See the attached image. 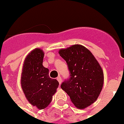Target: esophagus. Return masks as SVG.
<instances>
[{"instance_id": "obj_1", "label": "esophagus", "mask_w": 124, "mask_h": 124, "mask_svg": "<svg viewBox=\"0 0 124 124\" xmlns=\"http://www.w3.org/2000/svg\"><path fill=\"white\" fill-rule=\"evenodd\" d=\"M57 81H58L59 84H60V85H61V83H62V78H61L60 77H58V78H57Z\"/></svg>"}]
</instances>
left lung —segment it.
<instances>
[{"label":"left lung","instance_id":"obj_1","mask_svg":"<svg viewBox=\"0 0 124 124\" xmlns=\"http://www.w3.org/2000/svg\"><path fill=\"white\" fill-rule=\"evenodd\" d=\"M66 60L70 77L61 85L77 108L83 109L98 99L103 85V72L96 58L81 45H71L59 51Z\"/></svg>","mask_w":124,"mask_h":124}]
</instances>
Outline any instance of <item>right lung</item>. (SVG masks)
<instances>
[{
	"instance_id": "add662e5",
	"label": "right lung",
	"mask_w": 124,
	"mask_h": 124,
	"mask_svg": "<svg viewBox=\"0 0 124 124\" xmlns=\"http://www.w3.org/2000/svg\"><path fill=\"white\" fill-rule=\"evenodd\" d=\"M44 53L36 48L28 54L23 66L21 85L28 102L43 109L51 102L58 88V81L50 78L49 70L43 66Z\"/></svg>"
}]
</instances>
